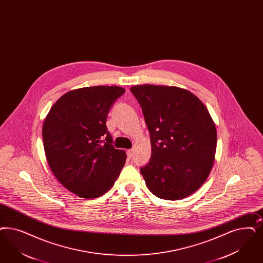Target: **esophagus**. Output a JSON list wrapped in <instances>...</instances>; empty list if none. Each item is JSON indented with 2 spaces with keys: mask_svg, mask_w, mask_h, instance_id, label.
<instances>
[{
  "mask_svg": "<svg viewBox=\"0 0 263 263\" xmlns=\"http://www.w3.org/2000/svg\"><path fill=\"white\" fill-rule=\"evenodd\" d=\"M133 155H134V151H133L132 148L127 151V157H128V158H132V157H133Z\"/></svg>",
  "mask_w": 263,
  "mask_h": 263,
  "instance_id": "obj_1",
  "label": "esophagus"
}]
</instances>
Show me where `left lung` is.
Masks as SVG:
<instances>
[{"instance_id": "obj_1", "label": "left lung", "mask_w": 263, "mask_h": 263, "mask_svg": "<svg viewBox=\"0 0 263 263\" xmlns=\"http://www.w3.org/2000/svg\"><path fill=\"white\" fill-rule=\"evenodd\" d=\"M151 134L152 157L141 168L155 196L180 200L200 189L211 172L217 129L208 109L191 91L143 84L130 88Z\"/></svg>"}]
</instances>
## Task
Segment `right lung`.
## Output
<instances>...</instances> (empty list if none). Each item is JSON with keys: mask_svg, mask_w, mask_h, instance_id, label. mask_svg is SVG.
<instances>
[{"mask_svg": "<svg viewBox=\"0 0 263 263\" xmlns=\"http://www.w3.org/2000/svg\"><path fill=\"white\" fill-rule=\"evenodd\" d=\"M119 86L69 91L56 101L43 125L46 159L55 178L82 198L109 191L121 172L126 153L112 145L106 126L109 109L124 94Z\"/></svg>", "mask_w": 263, "mask_h": 263, "instance_id": "1", "label": "right lung"}]
</instances>
